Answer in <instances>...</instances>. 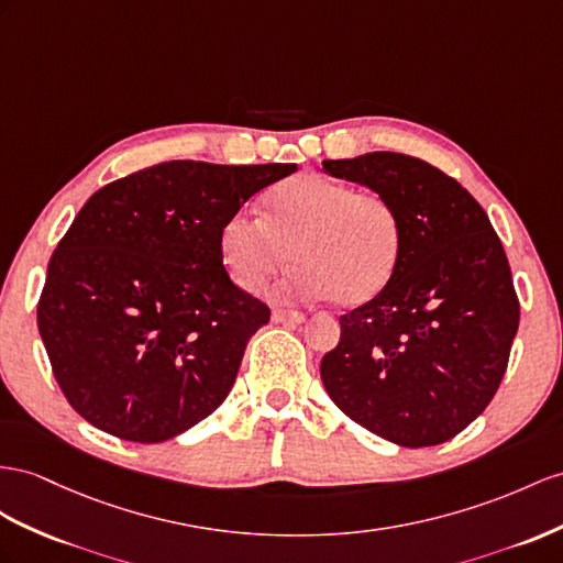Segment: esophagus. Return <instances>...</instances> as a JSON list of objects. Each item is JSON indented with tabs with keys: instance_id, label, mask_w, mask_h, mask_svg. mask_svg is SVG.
I'll use <instances>...</instances> for the list:
<instances>
[{
	"instance_id": "esophagus-1",
	"label": "esophagus",
	"mask_w": 563,
	"mask_h": 563,
	"mask_svg": "<svg viewBox=\"0 0 563 563\" xmlns=\"http://www.w3.org/2000/svg\"><path fill=\"white\" fill-rule=\"evenodd\" d=\"M273 321L278 323H301L305 321V313L295 309H273Z\"/></svg>"
}]
</instances>
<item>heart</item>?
Masks as SVG:
<instances>
[{"mask_svg":"<svg viewBox=\"0 0 563 563\" xmlns=\"http://www.w3.org/2000/svg\"><path fill=\"white\" fill-rule=\"evenodd\" d=\"M223 266L244 292H262L285 266L278 285L287 299H333L366 305L390 285L405 250V225L390 199L319 173L278 183L264 219L238 211L219 235Z\"/></svg>","mask_w":563,"mask_h":563,"instance_id":"b5f03b06","label":"heart"}]
</instances>
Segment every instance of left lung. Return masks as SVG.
I'll return each mask as SVG.
<instances>
[{"instance_id":"left-lung-1","label":"left lung","mask_w":563,"mask_h":563,"mask_svg":"<svg viewBox=\"0 0 563 563\" xmlns=\"http://www.w3.org/2000/svg\"><path fill=\"white\" fill-rule=\"evenodd\" d=\"M328 176L393 201L405 250L390 285L340 316L321 378L342 413L401 446L452 440L493 401L521 305L483 207L423 158H325Z\"/></svg>"}]
</instances>
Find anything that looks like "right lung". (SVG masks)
Listing matches in <instances>:
<instances>
[{"label": "right lung", "mask_w": 563, "mask_h": 563, "mask_svg": "<svg viewBox=\"0 0 563 563\" xmlns=\"http://www.w3.org/2000/svg\"><path fill=\"white\" fill-rule=\"evenodd\" d=\"M295 170L164 162L85 201L37 301L54 378L85 421L150 444L221 407L250 338L271 319L230 280L221 228Z\"/></svg>", "instance_id": "right-lung-1"}]
</instances>
